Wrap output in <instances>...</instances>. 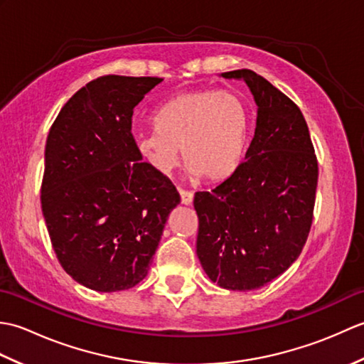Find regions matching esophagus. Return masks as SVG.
I'll use <instances>...</instances> for the list:
<instances>
[{"instance_id":"esophagus-1","label":"esophagus","mask_w":364,"mask_h":364,"mask_svg":"<svg viewBox=\"0 0 364 364\" xmlns=\"http://www.w3.org/2000/svg\"><path fill=\"white\" fill-rule=\"evenodd\" d=\"M180 197H181V203L186 206L192 205V200H194V194L189 191H184V189H180Z\"/></svg>"}]
</instances>
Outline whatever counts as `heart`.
<instances>
[{
    "mask_svg": "<svg viewBox=\"0 0 364 364\" xmlns=\"http://www.w3.org/2000/svg\"><path fill=\"white\" fill-rule=\"evenodd\" d=\"M250 123L249 105L235 92L188 90L153 114L154 129L136 137V150L153 172L168 175L181 149L189 175L218 183L242 164Z\"/></svg>",
    "mask_w": 364,
    "mask_h": 364,
    "instance_id": "obj_1",
    "label": "heart"
}]
</instances>
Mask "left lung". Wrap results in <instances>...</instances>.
<instances>
[{"label":"left lung","instance_id":"obj_1","mask_svg":"<svg viewBox=\"0 0 364 364\" xmlns=\"http://www.w3.org/2000/svg\"><path fill=\"white\" fill-rule=\"evenodd\" d=\"M241 80L257 103V128L245 159L213 192H196L197 257L210 280L252 291L282 275L310 233L318 161L299 107L252 70Z\"/></svg>","mask_w":364,"mask_h":364}]
</instances>
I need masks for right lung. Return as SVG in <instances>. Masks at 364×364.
Listing matches in <instances>:
<instances>
[{"label": "right lung", "mask_w": 364, "mask_h": 364, "mask_svg": "<svg viewBox=\"0 0 364 364\" xmlns=\"http://www.w3.org/2000/svg\"><path fill=\"white\" fill-rule=\"evenodd\" d=\"M161 78L109 75L60 109L45 146L42 213L53 249L75 282L129 289L149 274L180 194L142 162L131 117Z\"/></svg>", "instance_id": "obj_1"}]
</instances>
